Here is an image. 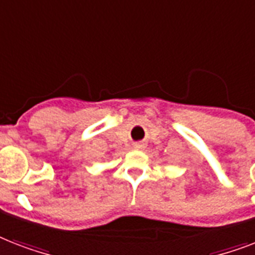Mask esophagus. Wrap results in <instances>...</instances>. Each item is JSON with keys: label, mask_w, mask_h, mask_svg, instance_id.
<instances>
[{"label": "esophagus", "mask_w": 255, "mask_h": 255, "mask_svg": "<svg viewBox=\"0 0 255 255\" xmlns=\"http://www.w3.org/2000/svg\"><path fill=\"white\" fill-rule=\"evenodd\" d=\"M133 147H135L136 149H143L145 145H144V143H135V144H133Z\"/></svg>", "instance_id": "esophagus-1"}]
</instances>
